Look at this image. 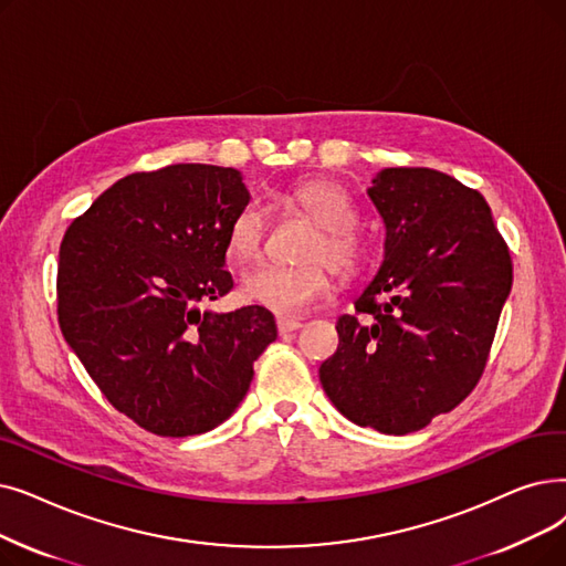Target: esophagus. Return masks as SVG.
I'll return each mask as SVG.
<instances>
[{"instance_id":"34e87169","label":"esophagus","mask_w":566,"mask_h":566,"mask_svg":"<svg viewBox=\"0 0 566 566\" xmlns=\"http://www.w3.org/2000/svg\"><path fill=\"white\" fill-rule=\"evenodd\" d=\"M301 326H303V324L298 322V318H277V331H280V335L298 331Z\"/></svg>"}]
</instances>
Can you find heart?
<instances>
[{
    "label": "heart",
    "instance_id": "b5f03b06",
    "mask_svg": "<svg viewBox=\"0 0 566 566\" xmlns=\"http://www.w3.org/2000/svg\"><path fill=\"white\" fill-rule=\"evenodd\" d=\"M289 203L301 208L318 233L310 240L305 265L259 263L248 270L240 282L244 301L261 305L282 316L303 314L324 303L333 291V277L326 260L339 275L354 277L367 265L370 250L363 235L354 231L356 208L337 185L326 180L303 182L291 189ZM268 233V217L259 203H244L231 219L227 231V248L231 259L248 263L263 250Z\"/></svg>",
    "mask_w": 566,
    "mask_h": 566
}]
</instances>
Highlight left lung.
<instances>
[{"label":"left lung","instance_id":"8db88e82","mask_svg":"<svg viewBox=\"0 0 566 566\" xmlns=\"http://www.w3.org/2000/svg\"><path fill=\"white\" fill-rule=\"evenodd\" d=\"M367 196L384 261L337 318L318 379L339 413L384 434L426 428L470 396L488 360L513 268L476 189L434 168H384Z\"/></svg>","mask_w":566,"mask_h":566}]
</instances>
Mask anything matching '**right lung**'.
<instances>
[{
  "label": "right lung",
  "instance_id": "obj_1",
  "mask_svg": "<svg viewBox=\"0 0 566 566\" xmlns=\"http://www.w3.org/2000/svg\"><path fill=\"white\" fill-rule=\"evenodd\" d=\"M250 203L235 168L174 164L108 187L60 244L57 316L108 402L159 437L201 434L238 409L277 337L261 305L227 296V231Z\"/></svg>",
  "mask_w": 566,
  "mask_h": 566
}]
</instances>
